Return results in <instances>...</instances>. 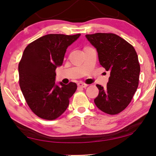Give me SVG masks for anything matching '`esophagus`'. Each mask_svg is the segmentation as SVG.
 Here are the masks:
<instances>
[{"label": "esophagus", "mask_w": 156, "mask_h": 156, "mask_svg": "<svg viewBox=\"0 0 156 156\" xmlns=\"http://www.w3.org/2000/svg\"><path fill=\"white\" fill-rule=\"evenodd\" d=\"M77 86H78V87H80V88H86V87L88 86V85L86 84H84V83L79 82L77 84Z\"/></svg>", "instance_id": "esophagus-1"}]
</instances>
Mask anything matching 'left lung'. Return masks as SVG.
Wrapping results in <instances>:
<instances>
[{"label": "left lung", "mask_w": 156, "mask_h": 156, "mask_svg": "<svg viewBox=\"0 0 156 156\" xmlns=\"http://www.w3.org/2000/svg\"><path fill=\"white\" fill-rule=\"evenodd\" d=\"M86 37L97 49L100 65L110 72L106 87L97 85L99 93L94 103L106 114H119L127 107L138 88L140 68L137 53L116 34L98 33Z\"/></svg>", "instance_id": "obj_1"}]
</instances>
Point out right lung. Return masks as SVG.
<instances>
[{
  "instance_id": "right-lung-1",
  "label": "right lung",
  "mask_w": 156,
  "mask_h": 156,
  "mask_svg": "<svg viewBox=\"0 0 156 156\" xmlns=\"http://www.w3.org/2000/svg\"><path fill=\"white\" fill-rule=\"evenodd\" d=\"M81 34H49L31 42L25 49L18 65L19 84L27 105L34 114L54 120L67 109L76 84L55 83V69L62 65L68 47Z\"/></svg>"
}]
</instances>
